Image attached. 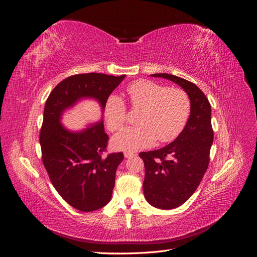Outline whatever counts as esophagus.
Instances as JSON below:
<instances>
[{"label": "esophagus", "instance_id": "obj_1", "mask_svg": "<svg viewBox=\"0 0 257 257\" xmlns=\"http://www.w3.org/2000/svg\"><path fill=\"white\" fill-rule=\"evenodd\" d=\"M135 155H136V153H134V152H125V153H124V158L128 159V158H132V157H135Z\"/></svg>", "mask_w": 257, "mask_h": 257}]
</instances>
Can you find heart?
Segmentation results:
<instances>
[{"mask_svg": "<svg viewBox=\"0 0 257 257\" xmlns=\"http://www.w3.org/2000/svg\"><path fill=\"white\" fill-rule=\"evenodd\" d=\"M128 103L133 109H141L138 126L130 127L113 137L116 150L137 151L158 142L170 143L181 134L191 112L189 95L182 89L165 88L151 80L132 82L127 89ZM104 115L110 132L122 130L126 122V108L116 95L106 99Z\"/></svg>", "mask_w": 257, "mask_h": 257, "instance_id": "1", "label": "heart"}]
</instances>
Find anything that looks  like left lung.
<instances>
[{
	"instance_id": "8db88e82",
	"label": "left lung",
	"mask_w": 257,
	"mask_h": 257,
	"mask_svg": "<svg viewBox=\"0 0 257 257\" xmlns=\"http://www.w3.org/2000/svg\"><path fill=\"white\" fill-rule=\"evenodd\" d=\"M151 76L179 84L191 100V114L181 134L159 150L139 153L145 163L143 188L147 201L168 210L181 206L193 195L208 168L213 143L211 106L193 82L169 74Z\"/></svg>"
}]
</instances>
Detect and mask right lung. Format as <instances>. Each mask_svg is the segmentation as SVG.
<instances>
[{
    "label": "right lung",
    "mask_w": 257,
    "mask_h": 257,
    "mask_svg": "<svg viewBox=\"0 0 257 257\" xmlns=\"http://www.w3.org/2000/svg\"><path fill=\"white\" fill-rule=\"evenodd\" d=\"M124 78L125 75H74L62 80L46 100L40 134L44 166L61 197L83 212L109 203L123 153L103 155L109 139L103 120L72 132L61 124L62 114L82 98L96 99L104 110L106 99Z\"/></svg>",
    "instance_id": "right-lung-1"
}]
</instances>
